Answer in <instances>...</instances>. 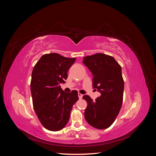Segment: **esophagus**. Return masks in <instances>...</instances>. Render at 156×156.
I'll return each instance as SVG.
<instances>
[{"instance_id": "esophagus-1", "label": "esophagus", "mask_w": 156, "mask_h": 156, "mask_svg": "<svg viewBox=\"0 0 156 156\" xmlns=\"http://www.w3.org/2000/svg\"><path fill=\"white\" fill-rule=\"evenodd\" d=\"M83 94H81V93H78V96H79V99H81L83 98Z\"/></svg>"}]
</instances>
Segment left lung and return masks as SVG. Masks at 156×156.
<instances>
[{"instance_id": "obj_1", "label": "left lung", "mask_w": 156, "mask_h": 156, "mask_svg": "<svg viewBox=\"0 0 156 156\" xmlns=\"http://www.w3.org/2000/svg\"><path fill=\"white\" fill-rule=\"evenodd\" d=\"M83 62L93 75V88L101 93L95 101L83 96L87 102L84 118L95 128L106 129L115 122L123 101L124 83L121 66L112 56L102 53L87 56Z\"/></svg>"}]
</instances>
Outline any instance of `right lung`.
I'll list each match as a JSON object with an SVG mask.
<instances>
[{
	"label": "right lung",
	"mask_w": 156,
	"mask_h": 156,
	"mask_svg": "<svg viewBox=\"0 0 156 156\" xmlns=\"http://www.w3.org/2000/svg\"><path fill=\"white\" fill-rule=\"evenodd\" d=\"M75 58H66L57 53L44 55L32 73L30 90L36 114L43 126L57 131L69 121L74 103L79 100L77 90L67 93L60 88L65 83L68 71Z\"/></svg>",
	"instance_id": "obj_1"
}]
</instances>
